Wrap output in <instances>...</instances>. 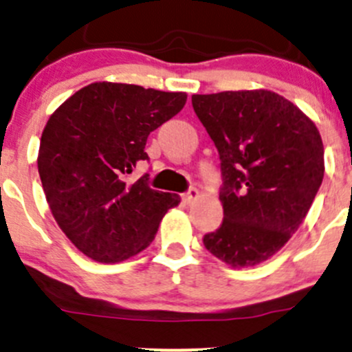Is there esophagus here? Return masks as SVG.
Listing matches in <instances>:
<instances>
[{
	"instance_id": "1",
	"label": "esophagus",
	"mask_w": 352,
	"mask_h": 352,
	"mask_svg": "<svg viewBox=\"0 0 352 352\" xmlns=\"http://www.w3.org/2000/svg\"><path fill=\"white\" fill-rule=\"evenodd\" d=\"M197 197H199V190H197V189H190V190H187L186 194H182L184 202H187V204H190V202H194Z\"/></svg>"
}]
</instances>
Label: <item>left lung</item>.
Returning <instances> with one entry per match:
<instances>
[{
    "instance_id": "8db88e82",
    "label": "left lung",
    "mask_w": 352,
    "mask_h": 352,
    "mask_svg": "<svg viewBox=\"0 0 352 352\" xmlns=\"http://www.w3.org/2000/svg\"><path fill=\"white\" fill-rule=\"evenodd\" d=\"M221 160V226L204 247L232 267L267 261L300 228L324 179L317 126L271 90L192 95Z\"/></svg>"
}]
</instances>
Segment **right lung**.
Returning a JSON list of instances; mask_svg holds the SVG:
<instances>
[{
	"mask_svg": "<svg viewBox=\"0 0 352 352\" xmlns=\"http://www.w3.org/2000/svg\"><path fill=\"white\" fill-rule=\"evenodd\" d=\"M184 91L98 81L81 88L49 117L38 148V175L59 228L102 264H116L153 242L177 194L127 173L148 160L146 140L184 109Z\"/></svg>",
	"mask_w": 352,
	"mask_h": 352,
	"instance_id": "1",
	"label": "right lung"
}]
</instances>
